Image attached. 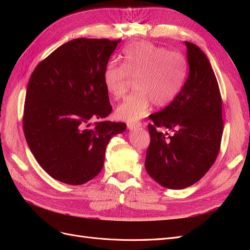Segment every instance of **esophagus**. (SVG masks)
I'll return each mask as SVG.
<instances>
[{
	"mask_svg": "<svg viewBox=\"0 0 250 250\" xmlns=\"http://www.w3.org/2000/svg\"><path fill=\"white\" fill-rule=\"evenodd\" d=\"M142 126V123L141 122H137V123H128L127 124V127L128 129L129 130H133L135 129V128H140Z\"/></svg>",
	"mask_w": 250,
	"mask_h": 250,
	"instance_id": "1",
	"label": "esophagus"
}]
</instances>
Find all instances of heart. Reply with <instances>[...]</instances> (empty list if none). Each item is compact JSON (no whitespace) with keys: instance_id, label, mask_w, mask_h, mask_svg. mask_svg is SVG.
Instances as JSON below:
<instances>
[{"instance_id":"b5f03b06","label":"heart","mask_w":250,"mask_h":250,"mask_svg":"<svg viewBox=\"0 0 250 250\" xmlns=\"http://www.w3.org/2000/svg\"><path fill=\"white\" fill-rule=\"evenodd\" d=\"M123 64L110 62L104 67L103 82L117 99L126 95L130 77L137 79L135 89L117 108V117L135 123L145 117L152 104L164 107L180 92L187 76L188 62L179 52L149 42H133L122 52Z\"/></svg>"}]
</instances>
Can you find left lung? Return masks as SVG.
I'll return each instance as SVG.
<instances>
[{
    "label": "left lung",
    "mask_w": 250,
    "mask_h": 250,
    "mask_svg": "<svg viewBox=\"0 0 250 250\" xmlns=\"http://www.w3.org/2000/svg\"><path fill=\"white\" fill-rule=\"evenodd\" d=\"M185 42L188 76L175 99L150 115L145 161L149 175L173 190L190 187L206 175L218 156L223 133L222 98L215 73L201 49Z\"/></svg>",
    "instance_id": "obj_1"
}]
</instances>
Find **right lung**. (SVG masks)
Returning <instances> with one entry per match:
<instances>
[{"instance_id": "obj_1", "label": "right lung", "mask_w": 250, "mask_h": 250, "mask_svg": "<svg viewBox=\"0 0 250 250\" xmlns=\"http://www.w3.org/2000/svg\"><path fill=\"white\" fill-rule=\"evenodd\" d=\"M120 42H67L42 60L29 79L25 138L41 167L62 183L78 186L97 176L109 140L126 129L125 123L103 120L111 112L103 71Z\"/></svg>"}]
</instances>
